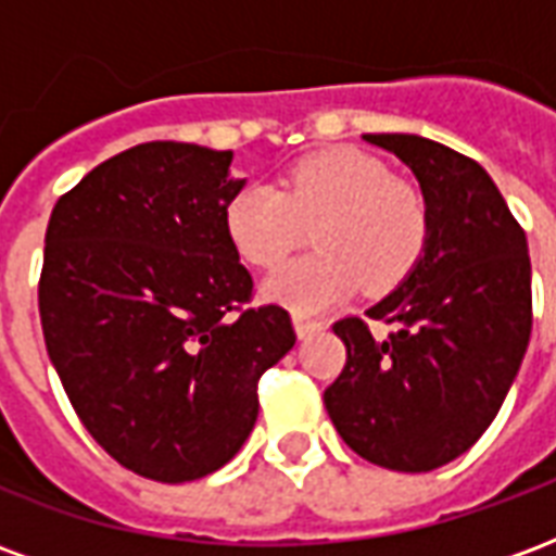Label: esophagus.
<instances>
[{
	"label": "esophagus",
	"instance_id": "1",
	"mask_svg": "<svg viewBox=\"0 0 556 556\" xmlns=\"http://www.w3.org/2000/svg\"><path fill=\"white\" fill-rule=\"evenodd\" d=\"M294 330H298V337L306 339L318 333V330H325V321H315V318H303V315H294Z\"/></svg>",
	"mask_w": 556,
	"mask_h": 556
}]
</instances>
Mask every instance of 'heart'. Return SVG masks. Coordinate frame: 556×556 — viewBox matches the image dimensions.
<instances>
[{"mask_svg": "<svg viewBox=\"0 0 556 556\" xmlns=\"http://www.w3.org/2000/svg\"><path fill=\"white\" fill-rule=\"evenodd\" d=\"M313 229L318 253L265 282V298L321 313L366 286L384 294L417 270L429 247V207L384 163L357 148L298 160L277 187L250 184L226 205V235L247 265L277 267Z\"/></svg>", "mask_w": 556, "mask_h": 556, "instance_id": "heart-1", "label": "heart"}]
</instances>
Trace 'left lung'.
I'll list each match as a JSON object with an SVG mask.
<instances>
[{"mask_svg": "<svg viewBox=\"0 0 556 556\" xmlns=\"http://www.w3.org/2000/svg\"><path fill=\"white\" fill-rule=\"evenodd\" d=\"M363 139L414 172L429 247L417 270L366 309L396 325L384 342L361 318L333 325L349 361L325 408L361 458L426 473L479 441L521 369L533 327L527 238L477 160L414 134Z\"/></svg>", "mask_w": 556, "mask_h": 556, "instance_id": "8db88e82", "label": "left lung"}]
</instances>
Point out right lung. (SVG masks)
<instances>
[{
  "instance_id": "obj_1",
  "label": "right lung",
  "mask_w": 556,
  "mask_h": 556,
  "mask_svg": "<svg viewBox=\"0 0 556 556\" xmlns=\"http://www.w3.org/2000/svg\"><path fill=\"white\" fill-rule=\"evenodd\" d=\"M231 151L142 142L55 202L38 286L47 354L94 441L154 482L231 462L255 384L294 349L289 313L241 309L253 277L226 235Z\"/></svg>"
}]
</instances>
